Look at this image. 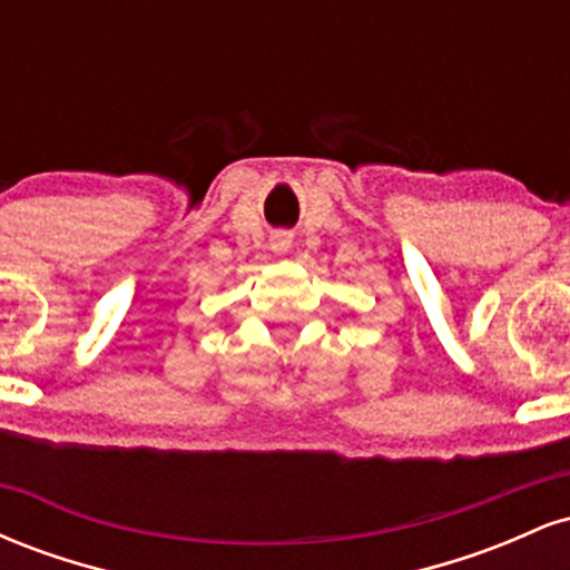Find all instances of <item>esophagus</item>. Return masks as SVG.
<instances>
[{
	"instance_id": "obj_1",
	"label": "esophagus",
	"mask_w": 570,
	"mask_h": 570,
	"mask_svg": "<svg viewBox=\"0 0 570 570\" xmlns=\"http://www.w3.org/2000/svg\"><path fill=\"white\" fill-rule=\"evenodd\" d=\"M271 246L276 248V252H284V248L289 246V235H286V233H276V235H273V238H271Z\"/></svg>"
}]
</instances>
